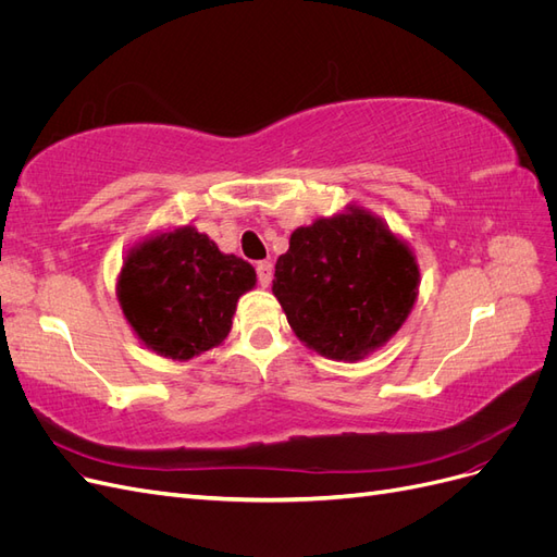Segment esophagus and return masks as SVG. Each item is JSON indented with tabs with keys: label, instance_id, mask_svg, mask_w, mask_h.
<instances>
[{
	"label": "esophagus",
	"instance_id": "34e87169",
	"mask_svg": "<svg viewBox=\"0 0 557 557\" xmlns=\"http://www.w3.org/2000/svg\"><path fill=\"white\" fill-rule=\"evenodd\" d=\"M256 272H258V281H260V285H267L272 283V276H274V264L269 262V260H262V262H258V267H256Z\"/></svg>",
	"mask_w": 557,
	"mask_h": 557
}]
</instances>
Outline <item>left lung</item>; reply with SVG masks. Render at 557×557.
Wrapping results in <instances>:
<instances>
[{"instance_id":"8db88e82","label":"left lung","mask_w":557,"mask_h":557,"mask_svg":"<svg viewBox=\"0 0 557 557\" xmlns=\"http://www.w3.org/2000/svg\"><path fill=\"white\" fill-rule=\"evenodd\" d=\"M272 290L309 348L332 360H360L411 313L418 264L379 218L350 209L293 232Z\"/></svg>"}]
</instances>
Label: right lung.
Returning a JSON list of instances; mask_svg holds the SVG:
<instances>
[{
  "label": "right lung",
  "instance_id": "right-lung-1",
  "mask_svg": "<svg viewBox=\"0 0 557 557\" xmlns=\"http://www.w3.org/2000/svg\"><path fill=\"white\" fill-rule=\"evenodd\" d=\"M252 285L256 269L185 225L129 250L117 299L148 348L190 360L225 339L237 301Z\"/></svg>",
  "mask_w": 557,
  "mask_h": 557
}]
</instances>
